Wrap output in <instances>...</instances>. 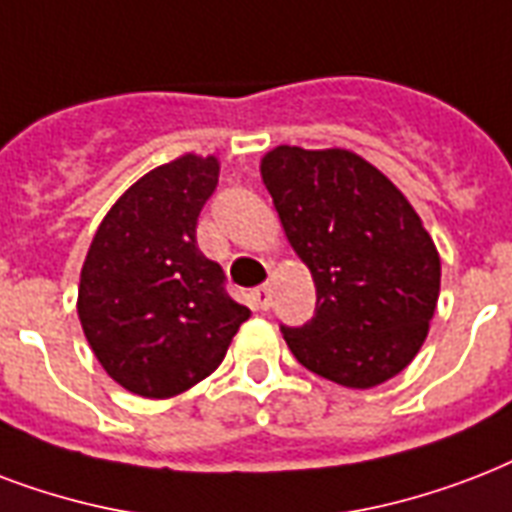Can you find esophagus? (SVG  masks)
I'll return each instance as SVG.
<instances>
[{"instance_id": "obj_1", "label": "esophagus", "mask_w": 512, "mask_h": 512, "mask_svg": "<svg viewBox=\"0 0 512 512\" xmlns=\"http://www.w3.org/2000/svg\"><path fill=\"white\" fill-rule=\"evenodd\" d=\"M251 299H253V307H256V310H269V288L267 285L256 288V291L251 293Z\"/></svg>"}]
</instances>
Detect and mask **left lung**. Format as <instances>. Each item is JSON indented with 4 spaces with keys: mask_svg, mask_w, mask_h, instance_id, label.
I'll list each match as a JSON object with an SVG mask.
<instances>
[{
    "mask_svg": "<svg viewBox=\"0 0 512 512\" xmlns=\"http://www.w3.org/2000/svg\"><path fill=\"white\" fill-rule=\"evenodd\" d=\"M261 178L318 291L315 318L283 326L293 358L352 390L400 374L441 293V256L411 202L347 149L275 146Z\"/></svg>",
    "mask_w": 512,
    "mask_h": 512,
    "instance_id": "obj_1",
    "label": "left lung"
}]
</instances>
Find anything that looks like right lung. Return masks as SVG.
<instances>
[{
    "instance_id": "right-lung-1",
    "label": "right lung",
    "mask_w": 512,
    "mask_h": 512,
    "mask_svg": "<svg viewBox=\"0 0 512 512\" xmlns=\"http://www.w3.org/2000/svg\"><path fill=\"white\" fill-rule=\"evenodd\" d=\"M219 160L181 154L141 176L95 232L77 312L104 371L141 398H173L211 376L251 310L197 248V216Z\"/></svg>"
}]
</instances>
